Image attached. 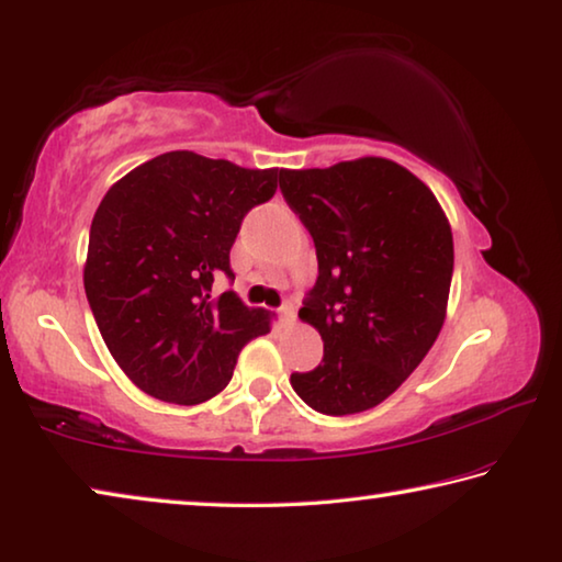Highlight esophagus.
Returning a JSON list of instances; mask_svg holds the SVG:
<instances>
[{
	"label": "esophagus",
	"instance_id": "obj_1",
	"mask_svg": "<svg viewBox=\"0 0 562 562\" xmlns=\"http://www.w3.org/2000/svg\"><path fill=\"white\" fill-rule=\"evenodd\" d=\"M279 314L286 326H293V321H296V308H293V303H289V301L279 308Z\"/></svg>",
	"mask_w": 562,
	"mask_h": 562
}]
</instances>
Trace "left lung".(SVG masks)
<instances>
[{
  "instance_id": "obj_1",
  "label": "left lung",
  "mask_w": 562,
  "mask_h": 562,
  "mask_svg": "<svg viewBox=\"0 0 562 562\" xmlns=\"http://www.w3.org/2000/svg\"><path fill=\"white\" fill-rule=\"evenodd\" d=\"M281 194L308 228L318 279L299 311L324 361L291 373L326 416L379 406L416 371L443 328L453 234L426 183L381 156L283 169Z\"/></svg>"
}]
</instances>
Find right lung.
I'll use <instances>...</instances> for the list:
<instances>
[{"mask_svg":"<svg viewBox=\"0 0 562 562\" xmlns=\"http://www.w3.org/2000/svg\"><path fill=\"white\" fill-rule=\"evenodd\" d=\"M283 169H244L167 151L119 179L91 221L85 291L119 368L154 398L196 406L224 391L241 348L271 314L234 291L228 254L244 216L276 194Z\"/></svg>","mask_w":562,"mask_h":562,"instance_id":"right-lung-1","label":"right lung"}]
</instances>
